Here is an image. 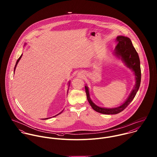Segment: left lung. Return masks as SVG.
<instances>
[{
  "label": "left lung",
  "mask_w": 157,
  "mask_h": 157,
  "mask_svg": "<svg viewBox=\"0 0 157 157\" xmlns=\"http://www.w3.org/2000/svg\"><path fill=\"white\" fill-rule=\"evenodd\" d=\"M117 40L118 43L115 46L113 51V55L116 57L121 59L126 66V67L129 68L134 72L135 79L134 87L131 90L126 101L122 105L116 108H107L100 107L96 105L92 101L90 97V90L88 86L86 85L85 86L87 99L92 108L97 112L106 115L117 114L123 111L134 98L135 96L140 88L141 83V68L140 58L137 52L136 51L132 44L131 39L129 37L125 36H118L117 37Z\"/></svg>",
  "instance_id": "obj_1"
}]
</instances>
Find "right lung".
Returning a JSON list of instances; mask_svg holds the SVG:
<instances>
[{
	"label": "right lung",
	"instance_id": "1",
	"mask_svg": "<svg viewBox=\"0 0 157 157\" xmlns=\"http://www.w3.org/2000/svg\"><path fill=\"white\" fill-rule=\"evenodd\" d=\"M26 45V44H25V45ZM22 54L20 56V57L18 59V60H17V62H16V65H15V67H14V72H15V70H16V67H17V64H18V63H19V60H21V59L22 58ZM69 86H70V81H69V82H68V89H67V92H68V90H69ZM63 111H62L61 112H60V113H59L58 114H57L56 115H54V116H53L54 117H56V116H57V115H59V114H60L62 112H63ZM52 118V117H49V118H44V120H46V119H48V118Z\"/></svg>",
	"mask_w": 157,
	"mask_h": 157
}]
</instances>
